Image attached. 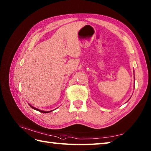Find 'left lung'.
<instances>
[{
	"label": "left lung",
	"mask_w": 151,
	"mask_h": 151,
	"mask_svg": "<svg viewBox=\"0 0 151 151\" xmlns=\"http://www.w3.org/2000/svg\"><path fill=\"white\" fill-rule=\"evenodd\" d=\"M134 80H135V78H134ZM129 100H130V99H129Z\"/></svg>",
	"instance_id": "obj_1"
}]
</instances>
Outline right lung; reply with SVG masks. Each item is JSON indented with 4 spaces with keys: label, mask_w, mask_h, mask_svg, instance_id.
I'll return each mask as SVG.
<instances>
[{
    "label": "right lung",
    "mask_w": 151,
    "mask_h": 151,
    "mask_svg": "<svg viewBox=\"0 0 151 151\" xmlns=\"http://www.w3.org/2000/svg\"><path fill=\"white\" fill-rule=\"evenodd\" d=\"M29 106H30L32 108H33V109H34V110H37V111H40V112H41V113H49V112H50V111H52L53 110H51V111H43V110H39V109H37V108H34V106H31L30 104H29Z\"/></svg>",
    "instance_id": "1"
}]
</instances>
